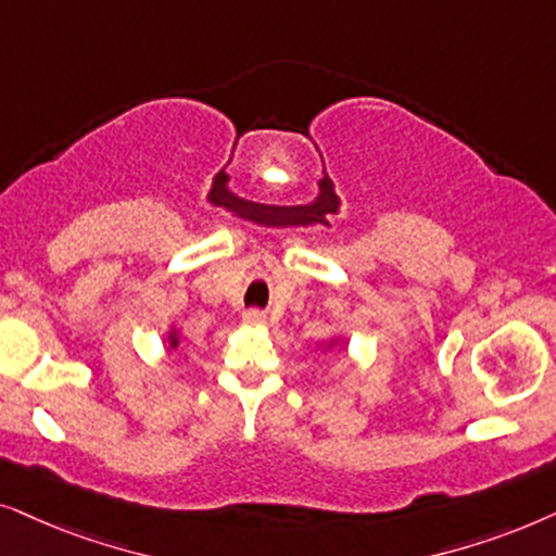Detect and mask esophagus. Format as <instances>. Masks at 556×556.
Masks as SVG:
<instances>
[{"label": "esophagus", "mask_w": 556, "mask_h": 556, "mask_svg": "<svg viewBox=\"0 0 556 556\" xmlns=\"http://www.w3.org/2000/svg\"><path fill=\"white\" fill-rule=\"evenodd\" d=\"M243 323L251 325V328H258V325L266 323V315L262 309H249V313H243Z\"/></svg>", "instance_id": "obj_1"}]
</instances>
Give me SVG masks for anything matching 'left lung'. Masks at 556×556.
Wrapping results in <instances>:
<instances>
[{"mask_svg": "<svg viewBox=\"0 0 556 556\" xmlns=\"http://www.w3.org/2000/svg\"><path fill=\"white\" fill-rule=\"evenodd\" d=\"M340 343H343V338H340V336H336V338L325 340V343H317V348H323V351H332V348H336V345H340Z\"/></svg>", "mask_w": 556, "mask_h": 556, "instance_id": "obj_1", "label": "left lung"}]
</instances>
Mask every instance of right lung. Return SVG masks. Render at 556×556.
Wrapping results in <instances>:
<instances>
[{
  "instance_id": "right-lung-1",
  "label": "right lung",
  "mask_w": 556,
  "mask_h": 556,
  "mask_svg": "<svg viewBox=\"0 0 556 556\" xmlns=\"http://www.w3.org/2000/svg\"><path fill=\"white\" fill-rule=\"evenodd\" d=\"M165 340H167V345L173 348V351H175V348L180 345V328H177V325H169V330H167Z\"/></svg>"
}]
</instances>
